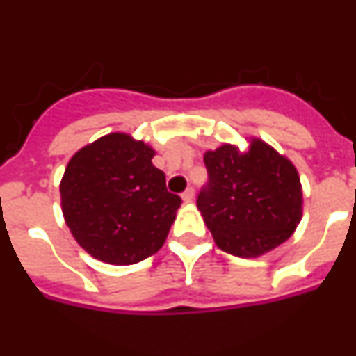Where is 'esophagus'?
<instances>
[{
  "label": "esophagus",
  "mask_w": 356,
  "mask_h": 356,
  "mask_svg": "<svg viewBox=\"0 0 356 356\" xmlns=\"http://www.w3.org/2000/svg\"><path fill=\"white\" fill-rule=\"evenodd\" d=\"M181 200H184L185 203H191V201L194 200V188H193V187H188L187 191H185V193L181 194Z\"/></svg>",
  "instance_id": "obj_1"
}]
</instances>
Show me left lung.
Segmentation results:
<instances>
[{
    "label": "left lung",
    "mask_w": 356,
    "mask_h": 356,
    "mask_svg": "<svg viewBox=\"0 0 356 356\" xmlns=\"http://www.w3.org/2000/svg\"><path fill=\"white\" fill-rule=\"evenodd\" d=\"M246 151L221 144L203 156L209 185L197 210L222 251L257 259L291 238L303 217V188L294 163L259 137Z\"/></svg>",
    "instance_id": "left-lung-1"
}]
</instances>
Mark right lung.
<instances>
[{"instance_id": "1", "label": "right lung", "mask_w": 356, "mask_h": 356, "mask_svg": "<svg viewBox=\"0 0 356 356\" xmlns=\"http://www.w3.org/2000/svg\"><path fill=\"white\" fill-rule=\"evenodd\" d=\"M155 149L114 131L78 149L60 181V205L72 237L90 257L131 266L168 238L181 200L168 193Z\"/></svg>"}]
</instances>
